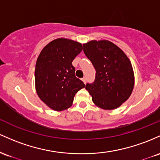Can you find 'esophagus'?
<instances>
[{
  "instance_id": "obj_1",
  "label": "esophagus",
  "mask_w": 160,
  "mask_h": 160,
  "mask_svg": "<svg viewBox=\"0 0 160 160\" xmlns=\"http://www.w3.org/2000/svg\"><path fill=\"white\" fill-rule=\"evenodd\" d=\"M82 80V82H83L85 84L86 83V82H87V79H86V78H83Z\"/></svg>"
}]
</instances>
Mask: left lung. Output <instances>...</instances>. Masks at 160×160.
Wrapping results in <instances>:
<instances>
[{
	"instance_id": "8db88e82",
	"label": "left lung",
	"mask_w": 160,
	"mask_h": 160,
	"mask_svg": "<svg viewBox=\"0 0 160 160\" xmlns=\"http://www.w3.org/2000/svg\"><path fill=\"white\" fill-rule=\"evenodd\" d=\"M84 53L96 69L93 84L85 89L97 107L112 110L128 99L134 85L132 62L124 51L111 41L93 40L83 44Z\"/></svg>"
}]
</instances>
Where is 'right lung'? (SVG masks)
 Wrapping results in <instances>:
<instances>
[{"mask_svg": "<svg viewBox=\"0 0 160 160\" xmlns=\"http://www.w3.org/2000/svg\"><path fill=\"white\" fill-rule=\"evenodd\" d=\"M82 49V44L78 41L60 38L48 43L38 57L35 90L39 98L53 110L69 108L75 94L85 87L75 77L72 64Z\"/></svg>", "mask_w": 160, "mask_h": 160, "instance_id": "1", "label": "right lung"}]
</instances>
